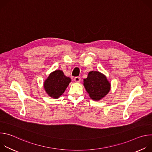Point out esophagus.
<instances>
[{
    "mask_svg": "<svg viewBox=\"0 0 152 152\" xmlns=\"http://www.w3.org/2000/svg\"><path fill=\"white\" fill-rule=\"evenodd\" d=\"M74 80L76 82H79L80 81V77H75L74 79Z\"/></svg>",
    "mask_w": 152,
    "mask_h": 152,
    "instance_id": "esophagus-1",
    "label": "esophagus"
}]
</instances>
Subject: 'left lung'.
Wrapping results in <instances>:
<instances>
[{
	"label": "left lung",
	"mask_w": 152,
	"mask_h": 152,
	"mask_svg": "<svg viewBox=\"0 0 152 152\" xmlns=\"http://www.w3.org/2000/svg\"><path fill=\"white\" fill-rule=\"evenodd\" d=\"M83 86L91 99L99 101L104 97L111 90V83L106 76L97 71H91L83 79Z\"/></svg>",
	"instance_id": "1"
}]
</instances>
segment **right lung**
I'll return each instance as SVG.
<instances>
[{
    "instance_id": "add662e5",
    "label": "right lung",
    "mask_w": 152,
    "mask_h": 152,
    "mask_svg": "<svg viewBox=\"0 0 152 152\" xmlns=\"http://www.w3.org/2000/svg\"><path fill=\"white\" fill-rule=\"evenodd\" d=\"M72 80L65 76L61 70H56L50 73L44 82L46 93L53 99H58L66 91Z\"/></svg>"
}]
</instances>
